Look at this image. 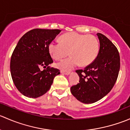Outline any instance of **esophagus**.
<instances>
[{"label":"esophagus","instance_id":"obj_1","mask_svg":"<svg viewBox=\"0 0 130 130\" xmlns=\"http://www.w3.org/2000/svg\"><path fill=\"white\" fill-rule=\"evenodd\" d=\"M60 72H61V73H62V74L67 75H69L70 74V72H65V71H63V70H61Z\"/></svg>","mask_w":130,"mask_h":130}]
</instances>
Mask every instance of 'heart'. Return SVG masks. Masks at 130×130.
Segmentation results:
<instances>
[{"label":"heart","mask_w":130,"mask_h":130,"mask_svg":"<svg viewBox=\"0 0 130 130\" xmlns=\"http://www.w3.org/2000/svg\"><path fill=\"white\" fill-rule=\"evenodd\" d=\"M99 44L93 35H85L77 32H69L60 37V42L52 41L49 52L52 58L60 60L69 54L71 57L57 63L61 70L69 71L78 66H86L91 63L98 56Z\"/></svg>","instance_id":"b5f03b06"}]
</instances>
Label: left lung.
<instances>
[{
	"label": "left lung",
	"instance_id": "left-lung-1",
	"mask_svg": "<svg viewBox=\"0 0 130 130\" xmlns=\"http://www.w3.org/2000/svg\"><path fill=\"white\" fill-rule=\"evenodd\" d=\"M100 43L96 58L76 72L79 83L70 88L72 95L85 104L95 103L107 95L117 80L120 69V57L115 44L101 33H97Z\"/></svg>",
	"mask_w": 130,
	"mask_h": 130
}]
</instances>
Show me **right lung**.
Returning <instances> with one entry per match:
<instances>
[{
	"label": "right lung",
	"instance_id": "add662e5",
	"mask_svg": "<svg viewBox=\"0 0 130 130\" xmlns=\"http://www.w3.org/2000/svg\"><path fill=\"white\" fill-rule=\"evenodd\" d=\"M60 29H34L24 34L12 54L10 73L13 82L22 94L37 98L46 93L60 70L50 65L53 62L49 44ZM45 68L40 70V68Z\"/></svg>",
	"mask_w": 130,
	"mask_h": 130
}]
</instances>
